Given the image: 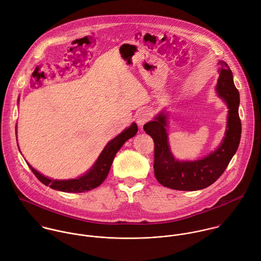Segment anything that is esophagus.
Masks as SVG:
<instances>
[{
  "label": "esophagus",
  "mask_w": 261,
  "mask_h": 261,
  "mask_svg": "<svg viewBox=\"0 0 261 261\" xmlns=\"http://www.w3.org/2000/svg\"><path fill=\"white\" fill-rule=\"evenodd\" d=\"M150 120V115L147 111H140L139 113H137L136 115V122L137 124L142 127L146 122H148Z\"/></svg>",
  "instance_id": "esophagus-1"
}]
</instances>
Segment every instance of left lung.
Segmentation results:
<instances>
[{"label": "left lung", "instance_id": "left-lung-1", "mask_svg": "<svg viewBox=\"0 0 261 261\" xmlns=\"http://www.w3.org/2000/svg\"><path fill=\"white\" fill-rule=\"evenodd\" d=\"M219 79L216 85L218 96L226 102L229 111L225 136L220 145L206 156L195 161H179L171 151L168 134L167 112H160L143 129L154 141V176L163 186L183 191L204 189L214 184L225 172L236 153L241 139L239 118L240 94L228 64L219 62Z\"/></svg>", "mask_w": 261, "mask_h": 261}]
</instances>
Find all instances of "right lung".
<instances>
[{
  "mask_svg": "<svg viewBox=\"0 0 261 261\" xmlns=\"http://www.w3.org/2000/svg\"><path fill=\"white\" fill-rule=\"evenodd\" d=\"M137 131H138L137 124L132 123L128 128H126L114 139L110 140L107 143V145L98 155L95 163L86 173H84L82 176H79L75 179H68V180L51 179L37 172L28 163L27 165L32 171V173L36 176V178L42 184H44L45 186H49L51 189L62 191V192H68V193H81V192L89 191L91 189L98 187L100 184H102V182L106 180L107 176L109 175V172L116 153L120 150V148L124 145V143L128 139L136 135ZM16 140H17V125H16Z\"/></svg>",
  "mask_w": 261,
  "mask_h": 261,
  "instance_id": "obj_1",
  "label": "right lung"
}]
</instances>
